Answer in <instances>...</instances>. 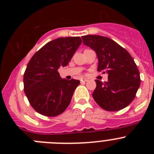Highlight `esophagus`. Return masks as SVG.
<instances>
[{"instance_id": "34e87169", "label": "esophagus", "mask_w": 154, "mask_h": 154, "mask_svg": "<svg viewBox=\"0 0 154 154\" xmlns=\"http://www.w3.org/2000/svg\"><path fill=\"white\" fill-rule=\"evenodd\" d=\"M81 81L82 82H87L88 81V79H82Z\"/></svg>"}]
</instances>
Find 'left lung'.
<instances>
[{
  "label": "left lung",
  "mask_w": 154,
  "mask_h": 154,
  "mask_svg": "<svg viewBox=\"0 0 154 154\" xmlns=\"http://www.w3.org/2000/svg\"><path fill=\"white\" fill-rule=\"evenodd\" d=\"M83 44L96 51L99 72L108 74V81L96 79L94 100L107 111L123 109L132 103L140 85V76L130 53L107 37L85 35Z\"/></svg>",
  "instance_id": "left-lung-1"
}]
</instances>
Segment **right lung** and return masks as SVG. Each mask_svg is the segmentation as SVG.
I'll list each match as a JSON object with an SVG mask.
<instances>
[{
  "mask_svg": "<svg viewBox=\"0 0 154 154\" xmlns=\"http://www.w3.org/2000/svg\"><path fill=\"white\" fill-rule=\"evenodd\" d=\"M82 43L79 37L58 38L48 42L32 56L24 74V90L38 113L56 116L66 109L79 80L62 79L65 67Z\"/></svg>",
  "mask_w": 154,
  "mask_h": 154,
  "instance_id": "1",
  "label": "right lung"
}]
</instances>
